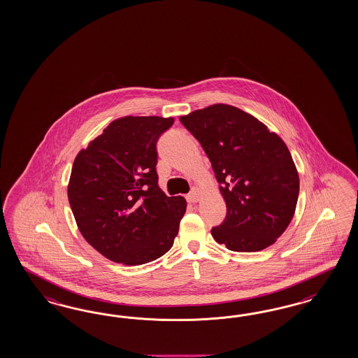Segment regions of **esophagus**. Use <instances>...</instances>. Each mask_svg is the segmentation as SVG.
Segmentation results:
<instances>
[{
	"label": "esophagus",
	"mask_w": 358,
	"mask_h": 358,
	"mask_svg": "<svg viewBox=\"0 0 358 358\" xmlns=\"http://www.w3.org/2000/svg\"><path fill=\"white\" fill-rule=\"evenodd\" d=\"M199 194H201V192H199V189L198 187H193L192 189V192L187 194L186 196V199H187V202L189 203H195V202H198L199 201Z\"/></svg>",
	"instance_id": "esophagus-1"
}]
</instances>
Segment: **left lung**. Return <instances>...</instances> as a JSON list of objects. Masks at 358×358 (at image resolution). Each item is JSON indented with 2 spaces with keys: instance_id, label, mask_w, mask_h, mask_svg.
Here are the masks:
<instances>
[{
  "instance_id": "1",
  "label": "left lung",
  "mask_w": 358,
  "mask_h": 358,
  "mask_svg": "<svg viewBox=\"0 0 358 358\" xmlns=\"http://www.w3.org/2000/svg\"><path fill=\"white\" fill-rule=\"evenodd\" d=\"M201 143L227 205L213 238L234 252L265 250L290 224L299 176L285 141L253 115L217 103L180 117Z\"/></svg>"
}]
</instances>
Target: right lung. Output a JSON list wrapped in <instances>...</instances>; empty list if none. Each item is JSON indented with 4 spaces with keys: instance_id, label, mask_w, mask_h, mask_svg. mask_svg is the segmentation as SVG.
I'll list each match as a JSON object with an SVG mask.
<instances>
[{
    "instance_id": "add662e5",
    "label": "right lung",
    "mask_w": 358,
    "mask_h": 358,
    "mask_svg": "<svg viewBox=\"0 0 358 358\" xmlns=\"http://www.w3.org/2000/svg\"><path fill=\"white\" fill-rule=\"evenodd\" d=\"M173 118L123 117L81 150L68 184L77 227L102 256L124 265L162 257L186 211L159 187L156 143Z\"/></svg>"
}]
</instances>
